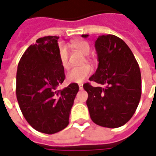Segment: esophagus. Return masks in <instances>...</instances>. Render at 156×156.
Listing matches in <instances>:
<instances>
[{"mask_svg":"<svg viewBox=\"0 0 156 156\" xmlns=\"http://www.w3.org/2000/svg\"><path fill=\"white\" fill-rule=\"evenodd\" d=\"M78 87H79V89H83V83H79Z\"/></svg>","mask_w":156,"mask_h":156,"instance_id":"esophagus-1","label":"esophagus"}]
</instances>
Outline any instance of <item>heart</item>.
I'll return each instance as SVG.
<instances>
[{
  "label": "heart",
  "mask_w": 156,
  "mask_h": 156,
  "mask_svg": "<svg viewBox=\"0 0 156 156\" xmlns=\"http://www.w3.org/2000/svg\"><path fill=\"white\" fill-rule=\"evenodd\" d=\"M74 47L77 50L82 52L83 55H88L91 51L90 45L87 41H78L73 43ZM58 57L60 60L62 67L65 69L69 68L68 62V50L67 47L63 44H61L58 48ZM92 73V68L89 65H83L81 67L72 68L70 71L67 73V80L71 83H81L85 78H88Z\"/></svg>",
  "instance_id": "obj_1"
}]
</instances>
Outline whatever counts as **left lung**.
<instances>
[{
  "mask_svg": "<svg viewBox=\"0 0 156 156\" xmlns=\"http://www.w3.org/2000/svg\"><path fill=\"white\" fill-rule=\"evenodd\" d=\"M95 48L98 66L89 80L101 86L83 84L90 118L103 127H120L132 118L140 100V67L130 48L116 36H99Z\"/></svg>",
  "mask_w": 156,
  "mask_h": 156,
  "instance_id": "1",
  "label": "left lung"
}]
</instances>
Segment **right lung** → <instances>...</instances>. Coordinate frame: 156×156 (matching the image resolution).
<instances>
[{
	"label": "right lung",
	"mask_w": 156,
	"mask_h": 156,
	"mask_svg": "<svg viewBox=\"0 0 156 156\" xmlns=\"http://www.w3.org/2000/svg\"><path fill=\"white\" fill-rule=\"evenodd\" d=\"M59 37L37 39L23 53L17 67L16 94L28 124L44 134H55L69 124V115L79 87L73 83L56 90L65 79L58 57Z\"/></svg>",
	"instance_id": "right-lung-1"
}]
</instances>
